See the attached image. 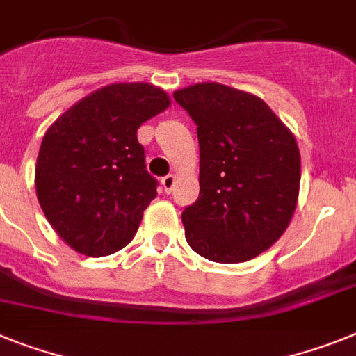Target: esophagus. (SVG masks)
<instances>
[{"mask_svg": "<svg viewBox=\"0 0 356 356\" xmlns=\"http://www.w3.org/2000/svg\"><path fill=\"white\" fill-rule=\"evenodd\" d=\"M175 184H176V176L175 175H167V176H163V178H162V187H163V191H165L167 194L175 189Z\"/></svg>", "mask_w": 356, "mask_h": 356, "instance_id": "34e87169", "label": "esophagus"}]
</instances>
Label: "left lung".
Instances as JSON below:
<instances>
[{"label": "left lung", "instance_id": "left-lung-1", "mask_svg": "<svg viewBox=\"0 0 356 356\" xmlns=\"http://www.w3.org/2000/svg\"><path fill=\"white\" fill-rule=\"evenodd\" d=\"M172 97L198 126L200 196L181 212L185 239L216 263L254 259L281 238L296 212V136L247 91L198 83Z\"/></svg>", "mask_w": 356, "mask_h": 356}]
</instances>
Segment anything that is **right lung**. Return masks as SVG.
I'll use <instances>...</instances> for the list:
<instances>
[{"label": "right lung", "mask_w": 356, "mask_h": 356, "mask_svg": "<svg viewBox=\"0 0 356 356\" xmlns=\"http://www.w3.org/2000/svg\"><path fill=\"white\" fill-rule=\"evenodd\" d=\"M149 83H115L81 99L48 127L35 163V193L51 229L90 257L135 238L158 181L145 171L138 127L169 108Z\"/></svg>", "instance_id": "1"}]
</instances>
